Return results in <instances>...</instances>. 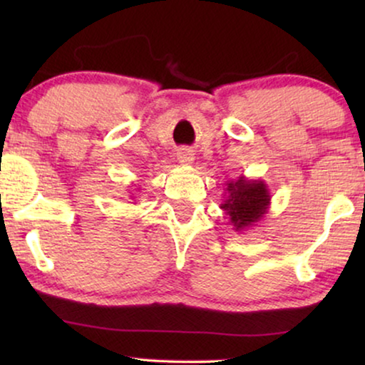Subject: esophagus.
I'll return each mask as SVG.
<instances>
[{"label": "esophagus", "mask_w": 365, "mask_h": 365, "mask_svg": "<svg viewBox=\"0 0 365 365\" xmlns=\"http://www.w3.org/2000/svg\"><path fill=\"white\" fill-rule=\"evenodd\" d=\"M178 161L181 163V164H184V166H187V164H192V161H194L192 153L189 151V149H186V148L179 149V153H178Z\"/></svg>", "instance_id": "esophagus-1"}]
</instances>
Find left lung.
Masks as SVG:
<instances>
[{
	"instance_id": "left-lung-1",
	"label": "left lung",
	"mask_w": 365,
	"mask_h": 365,
	"mask_svg": "<svg viewBox=\"0 0 365 365\" xmlns=\"http://www.w3.org/2000/svg\"><path fill=\"white\" fill-rule=\"evenodd\" d=\"M271 206V192L262 179L241 176L227 181L221 207L229 217L232 229L242 232L261 221Z\"/></svg>"
}]
</instances>
